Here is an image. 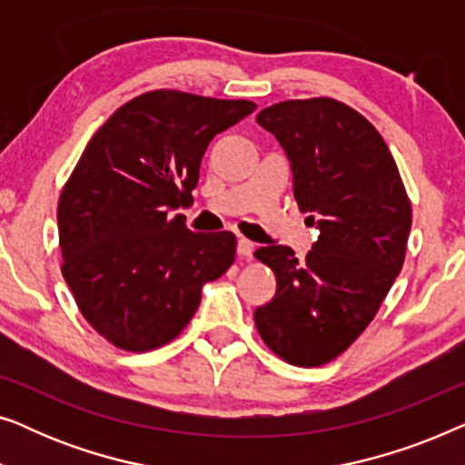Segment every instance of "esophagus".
<instances>
[{"label":"esophagus","mask_w":465,"mask_h":465,"mask_svg":"<svg viewBox=\"0 0 465 465\" xmlns=\"http://www.w3.org/2000/svg\"><path fill=\"white\" fill-rule=\"evenodd\" d=\"M253 250H256V245H253L250 239L241 237V239L237 241V253H239V256H241V258H252V253H253Z\"/></svg>","instance_id":"obj_1"}]
</instances>
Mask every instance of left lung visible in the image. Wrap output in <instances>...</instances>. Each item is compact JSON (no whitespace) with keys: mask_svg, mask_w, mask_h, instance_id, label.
<instances>
[{"mask_svg":"<svg viewBox=\"0 0 465 465\" xmlns=\"http://www.w3.org/2000/svg\"><path fill=\"white\" fill-rule=\"evenodd\" d=\"M256 120L285 150L298 209L320 237L304 260L285 245L256 250L275 272L277 292L253 322L282 360L322 366L364 332L402 271L411 201L383 137L353 107L292 99Z\"/></svg>","mask_w":465,"mask_h":465,"instance_id":"8db88e82","label":"left lung"}]
</instances>
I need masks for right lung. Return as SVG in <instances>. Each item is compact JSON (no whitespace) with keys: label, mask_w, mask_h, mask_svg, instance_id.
I'll return each instance as SVG.
<instances>
[{"label":"right lung","mask_w":465,"mask_h":465,"mask_svg":"<svg viewBox=\"0 0 465 465\" xmlns=\"http://www.w3.org/2000/svg\"><path fill=\"white\" fill-rule=\"evenodd\" d=\"M256 110L245 99L150 91L107 118L63 186V277L84 320L124 351H152L188 326L201 288L234 262L232 232H193L171 212L193 201L218 133Z\"/></svg>","instance_id":"right-lung-1"}]
</instances>
